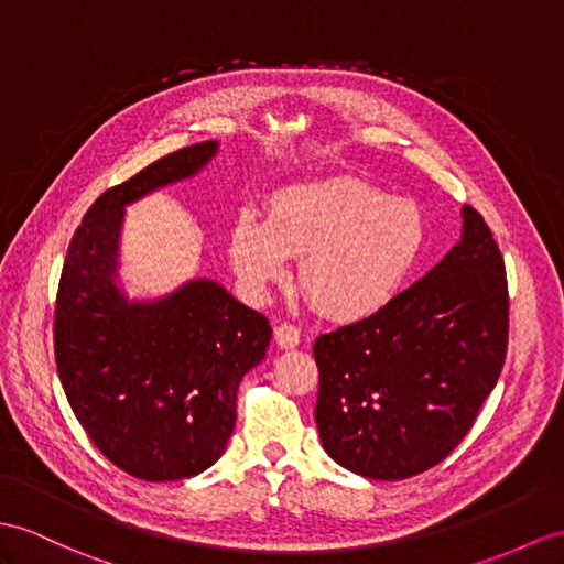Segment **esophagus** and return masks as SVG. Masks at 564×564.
Masks as SVG:
<instances>
[{"label":"esophagus","mask_w":564,"mask_h":564,"mask_svg":"<svg viewBox=\"0 0 564 564\" xmlns=\"http://www.w3.org/2000/svg\"><path fill=\"white\" fill-rule=\"evenodd\" d=\"M274 339H278V345H280L282 349H294V347H299L301 333H299L296 325L282 323V325L274 327Z\"/></svg>","instance_id":"obj_1"}]
</instances>
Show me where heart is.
Wrapping results in <instances>:
<instances>
[{
    "label": "heart",
    "instance_id": "heart-1",
    "mask_svg": "<svg viewBox=\"0 0 564 564\" xmlns=\"http://www.w3.org/2000/svg\"><path fill=\"white\" fill-rule=\"evenodd\" d=\"M423 210L390 198L359 176H327L284 186L268 200L265 219L241 210L227 235V256L251 296L292 274L311 304L341 323L368 321L400 296L425 249Z\"/></svg>",
    "mask_w": 564,
    "mask_h": 564
}]
</instances>
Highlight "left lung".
<instances>
[{
    "instance_id": "1",
    "label": "left lung",
    "mask_w": 564,
    "mask_h": 564,
    "mask_svg": "<svg viewBox=\"0 0 564 564\" xmlns=\"http://www.w3.org/2000/svg\"><path fill=\"white\" fill-rule=\"evenodd\" d=\"M462 217L459 243L425 278L373 318L315 339L321 443L354 474L402 480L443 462L500 378L505 260L471 205Z\"/></svg>"
}]
</instances>
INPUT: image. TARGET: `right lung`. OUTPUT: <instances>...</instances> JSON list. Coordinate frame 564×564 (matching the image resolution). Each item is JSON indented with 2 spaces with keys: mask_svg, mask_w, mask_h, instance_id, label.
<instances>
[{
  "mask_svg": "<svg viewBox=\"0 0 564 564\" xmlns=\"http://www.w3.org/2000/svg\"><path fill=\"white\" fill-rule=\"evenodd\" d=\"M215 141L176 150L107 188L74 231L54 306L66 400L102 455L143 480L213 466L237 423L241 378L265 359L272 327L213 280L155 301L117 284L123 205L198 174Z\"/></svg>",
  "mask_w": 564,
  "mask_h": 564,
  "instance_id": "1",
  "label": "right lung"
}]
</instances>
